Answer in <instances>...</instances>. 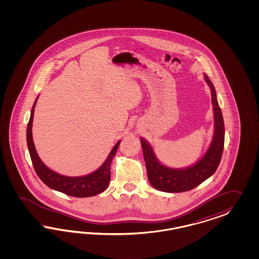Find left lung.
<instances>
[{
    "mask_svg": "<svg viewBox=\"0 0 259 259\" xmlns=\"http://www.w3.org/2000/svg\"><path fill=\"white\" fill-rule=\"evenodd\" d=\"M204 77L211 88L214 113V135L212 144L205 156L197 163L186 169H170L157 161L152 147L144 140H141L148 180L151 185L157 190L167 193H181L196 188L210 178L220 165L224 149V121L214 87L207 75H204Z\"/></svg>",
    "mask_w": 259,
    "mask_h": 259,
    "instance_id": "1",
    "label": "left lung"
}]
</instances>
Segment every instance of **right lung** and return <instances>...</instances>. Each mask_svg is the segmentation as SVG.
I'll return each instance as SVG.
<instances>
[{
    "instance_id": "add662e5",
    "label": "right lung",
    "mask_w": 259,
    "mask_h": 259,
    "mask_svg": "<svg viewBox=\"0 0 259 259\" xmlns=\"http://www.w3.org/2000/svg\"><path fill=\"white\" fill-rule=\"evenodd\" d=\"M36 102L37 100L32 107L31 115L28 121L27 130H26V141H27V147L31 157L32 164L34 166V169L40 179V181H42L49 188L62 192L67 196L87 197V196H93L101 194L108 187L110 182V166H111L112 159L118 150L120 141L117 142V144L111 151L105 162L96 172H92L85 177H78V178L61 176L57 172L51 171L42 163V161L40 160L35 149L33 139H32V122H33L34 108H35Z\"/></svg>"
}]
</instances>
